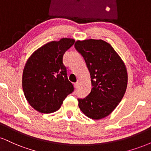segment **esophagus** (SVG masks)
<instances>
[{"instance_id": "1", "label": "esophagus", "mask_w": 151, "mask_h": 151, "mask_svg": "<svg viewBox=\"0 0 151 151\" xmlns=\"http://www.w3.org/2000/svg\"><path fill=\"white\" fill-rule=\"evenodd\" d=\"M79 80H77V82H75L74 84V87L75 88H77L78 87V86H79Z\"/></svg>"}]
</instances>
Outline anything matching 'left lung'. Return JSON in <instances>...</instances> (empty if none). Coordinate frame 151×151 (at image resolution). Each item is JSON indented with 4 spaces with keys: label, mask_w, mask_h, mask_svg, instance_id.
<instances>
[{
    "label": "left lung",
    "mask_w": 151,
    "mask_h": 151,
    "mask_svg": "<svg viewBox=\"0 0 151 151\" xmlns=\"http://www.w3.org/2000/svg\"><path fill=\"white\" fill-rule=\"evenodd\" d=\"M74 47L85 60L91 81L89 94L78 99V105L90 119H104L116 108L125 94L128 84L125 64L113 47L102 40H77Z\"/></svg>",
    "instance_id": "8db88e82"
}]
</instances>
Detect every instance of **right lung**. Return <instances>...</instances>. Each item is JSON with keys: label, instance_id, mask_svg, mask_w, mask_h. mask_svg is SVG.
<instances>
[{"label": "right lung", "instance_id": "1", "mask_svg": "<svg viewBox=\"0 0 151 151\" xmlns=\"http://www.w3.org/2000/svg\"><path fill=\"white\" fill-rule=\"evenodd\" d=\"M74 42L72 38L65 37L47 42L27 59L22 72V89L29 104L38 112L56 111L73 91L63 55Z\"/></svg>", "mask_w": 151, "mask_h": 151}]
</instances>
